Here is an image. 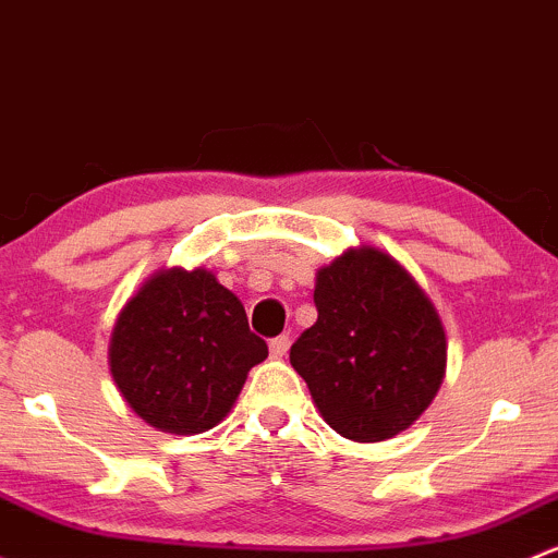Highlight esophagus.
<instances>
[{
	"instance_id": "1",
	"label": "esophagus",
	"mask_w": 558,
	"mask_h": 558,
	"mask_svg": "<svg viewBox=\"0 0 558 558\" xmlns=\"http://www.w3.org/2000/svg\"><path fill=\"white\" fill-rule=\"evenodd\" d=\"M289 348H291L289 333H280V337L269 339V355L272 357H283L286 353H289Z\"/></svg>"
}]
</instances>
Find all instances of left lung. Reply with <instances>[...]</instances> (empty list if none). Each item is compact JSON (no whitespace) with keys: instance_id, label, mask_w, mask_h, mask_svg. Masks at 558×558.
Instances as JSON below:
<instances>
[{"instance_id":"left-lung-1","label":"left lung","mask_w":558,"mask_h":558,"mask_svg":"<svg viewBox=\"0 0 558 558\" xmlns=\"http://www.w3.org/2000/svg\"><path fill=\"white\" fill-rule=\"evenodd\" d=\"M318 320L291 344V366L339 436L385 441L414 425L447 372V333L417 280L363 245L318 269Z\"/></svg>"}]
</instances>
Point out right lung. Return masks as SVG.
I'll use <instances>...</instances> for the list:
<instances>
[{"instance_id": "1", "label": "right lung", "mask_w": 558, "mask_h": 558, "mask_svg": "<svg viewBox=\"0 0 558 558\" xmlns=\"http://www.w3.org/2000/svg\"><path fill=\"white\" fill-rule=\"evenodd\" d=\"M267 357L243 302L197 269H160L122 307L109 342L117 390L162 433L195 436L227 417L245 377Z\"/></svg>"}]
</instances>
